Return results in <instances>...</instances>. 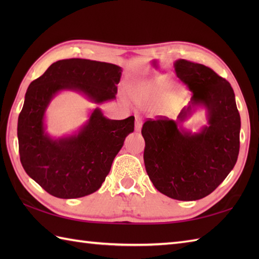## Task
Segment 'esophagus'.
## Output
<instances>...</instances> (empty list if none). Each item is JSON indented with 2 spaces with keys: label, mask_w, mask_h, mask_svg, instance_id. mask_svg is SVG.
<instances>
[{
  "label": "esophagus",
  "mask_w": 259,
  "mask_h": 259,
  "mask_svg": "<svg viewBox=\"0 0 259 259\" xmlns=\"http://www.w3.org/2000/svg\"><path fill=\"white\" fill-rule=\"evenodd\" d=\"M141 126H142V120L140 117H136V125H135V129L136 131H140L141 130Z\"/></svg>",
  "instance_id": "obj_1"
}]
</instances>
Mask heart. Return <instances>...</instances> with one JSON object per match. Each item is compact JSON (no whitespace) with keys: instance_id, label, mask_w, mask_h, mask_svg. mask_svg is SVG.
Listing matches in <instances>:
<instances>
[{"instance_id":"b5f03b06","label":"heart","mask_w":259,"mask_h":259,"mask_svg":"<svg viewBox=\"0 0 259 259\" xmlns=\"http://www.w3.org/2000/svg\"><path fill=\"white\" fill-rule=\"evenodd\" d=\"M174 90V85L168 81L148 80L136 85L133 97L140 103H157L164 100Z\"/></svg>"}]
</instances>
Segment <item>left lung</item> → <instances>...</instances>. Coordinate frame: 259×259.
I'll return each mask as SVG.
<instances>
[{
  "instance_id": "left-lung-1",
  "label": "left lung",
  "mask_w": 259,
  "mask_h": 259,
  "mask_svg": "<svg viewBox=\"0 0 259 259\" xmlns=\"http://www.w3.org/2000/svg\"><path fill=\"white\" fill-rule=\"evenodd\" d=\"M174 68L192 97L176 121L163 117L142 125L145 166L161 194L177 200H198L211 194L236 164L240 115L232 85L213 70L184 59ZM197 106L206 109L207 124L191 133L181 123Z\"/></svg>"
}]
</instances>
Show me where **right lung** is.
<instances>
[{
  "mask_svg": "<svg viewBox=\"0 0 259 259\" xmlns=\"http://www.w3.org/2000/svg\"><path fill=\"white\" fill-rule=\"evenodd\" d=\"M121 72L112 63L60 60L27 88L18 120L20 159L25 172L50 195L73 199L100 188L125 137L134 133L135 117L111 120L96 108L79 131L52 138L45 123L49 104L65 90L97 104L114 100Z\"/></svg>",
  "mask_w": 259,
  "mask_h": 259,
  "instance_id": "add662e5",
  "label": "right lung"
}]
</instances>
